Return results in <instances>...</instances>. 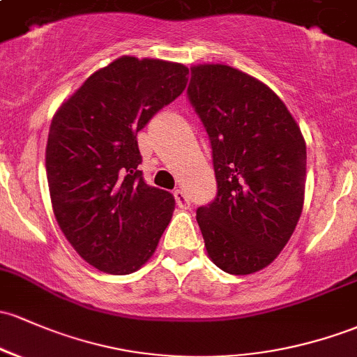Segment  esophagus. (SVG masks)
Instances as JSON below:
<instances>
[{
	"instance_id": "34e87169",
	"label": "esophagus",
	"mask_w": 357,
	"mask_h": 357,
	"mask_svg": "<svg viewBox=\"0 0 357 357\" xmlns=\"http://www.w3.org/2000/svg\"><path fill=\"white\" fill-rule=\"evenodd\" d=\"M174 195H175V201H177V206L178 208H182V209H187L189 208V197H187V194L183 192V190H180V189H177L174 192Z\"/></svg>"
}]
</instances>
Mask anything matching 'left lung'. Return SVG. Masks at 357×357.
Returning a JSON list of instances; mask_svg holds the SVG:
<instances>
[{
    "label": "left lung",
    "mask_w": 357,
    "mask_h": 357,
    "mask_svg": "<svg viewBox=\"0 0 357 357\" xmlns=\"http://www.w3.org/2000/svg\"><path fill=\"white\" fill-rule=\"evenodd\" d=\"M189 100L209 134L218 194L197 209L208 257L247 275L275 260L300 221L306 144L284 102L226 64L190 68Z\"/></svg>",
    "instance_id": "1"
}]
</instances>
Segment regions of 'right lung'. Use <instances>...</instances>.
<instances>
[{"label":"right lung","mask_w":357,"mask_h":357,"mask_svg":"<svg viewBox=\"0 0 357 357\" xmlns=\"http://www.w3.org/2000/svg\"><path fill=\"white\" fill-rule=\"evenodd\" d=\"M187 75L180 63L117 57L52 117L45 148L52 211L71 247L98 271L141 269L170 223L175 199L144 183L136 136L185 90Z\"/></svg>","instance_id":"add662e5"}]
</instances>
